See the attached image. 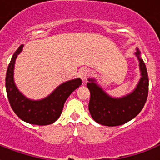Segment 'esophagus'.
I'll list each match as a JSON object with an SVG mask.
<instances>
[{"label":"esophagus","instance_id":"obj_1","mask_svg":"<svg viewBox=\"0 0 160 160\" xmlns=\"http://www.w3.org/2000/svg\"><path fill=\"white\" fill-rule=\"evenodd\" d=\"M79 75H80V79L83 80V81H86V80L87 79V77L89 75V70L86 68H81L79 73Z\"/></svg>","mask_w":160,"mask_h":160}]
</instances>
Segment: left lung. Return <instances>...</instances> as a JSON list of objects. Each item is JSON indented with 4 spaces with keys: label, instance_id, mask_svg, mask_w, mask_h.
Returning <instances> with one entry per match:
<instances>
[{
    "label": "left lung",
    "instance_id": "8db88e82",
    "mask_svg": "<svg viewBox=\"0 0 160 160\" xmlns=\"http://www.w3.org/2000/svg\"><path fill=\"white\" fill-rule=\"evenodd\" d=\"M140 62L141 78L135 90L122 98H112L93 80L87 83L90 91L89 111L95 122L105 126H119L135 118L144 107L148 95V71L143 60L140 58V52L135 53Z\"/></svg>",
    "mask_w": 160,
    "mask_h": 160
}]
</instances>
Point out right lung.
Here are the masks:
<instances>
[{"instance_id":"obj_1","label":"right lung","mask_w":160,"mask_h":160,"mask_svg":"<svg viewBox=\"0 0 160 160\" xmlns=\"http://www.w3.org/2000/svg\"><path fill=\"white\" fill-rule=\"evenodd\" d=\"M20 45L12 56L6 74V90L9 104L18 117L26 122L36 125H49L55 122L62 114L67 98L82 84L80 79L67 81L56 88L44 99L30 100L20 93L13 82V68L17 56L22 50Z\"/></svg>"}]
</instances>
